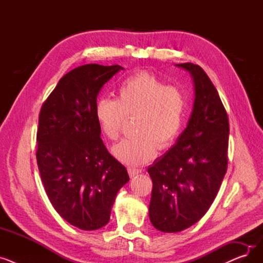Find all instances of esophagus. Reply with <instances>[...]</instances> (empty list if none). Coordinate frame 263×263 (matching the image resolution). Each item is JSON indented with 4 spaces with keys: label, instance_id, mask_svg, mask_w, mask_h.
<instances>
[{
    "label": "esophagus",
    "instance_id": "obj_1",
    "mask_svg": "<svg viewBox=\"0 0 263 263\" xmlns=\"http://www.w3.org/2000/svg\"><path fill=\"white\" fill-rule=\"evenodd\" d=\"M128 173H129V176L132 178V177H135V176H137L139 174H141V173H142V171H141V170H139V168L129 167V168H128Z\"/></svg>",
    "mask_w": 263,
    "mask_h": 263
}]
</instances>
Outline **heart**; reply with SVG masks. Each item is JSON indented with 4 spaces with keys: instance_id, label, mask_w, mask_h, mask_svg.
I'll return each mask as SVG.
<instances>
[{
    "instance_id": "heart-1",
    "label": "heart",
    "mask_w": 263,
    "mask_h": 263,
    "mask_svg": "<svg viewBox=\"0 0 263 263\" xmlns=\"http://www.w3.org/2000/svg\"><path fill=\"white\" fill-rule=\"evenodd\" d=\"M187 100L184 91L167 85L157 76L139 72L124 79L117 89V99L101 98L95 115L99 127L110 141H117L126 117H136V135L114 146L117 160L137 166L153 160L157 148H170L184 124Z\"/></svg>"
}]
</instances>
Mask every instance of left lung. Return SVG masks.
Listing matches in <instances>:
<instances>
[{"mask_svg": "<svg viewBox=\"0 0 263 263\" xmlns=\"http://www.w3.org/2000/svg\"><path fill=\"white\" fill-rule=\"evenodd\" d=\"M176 66L192 76L195 99L176 144L147 170L153 180L149 218L163 232L198 222L215 199L228 164L229 122L216 88L198 65Z\"/></svg>", "mask_w": 263, "mask_h": 263, "instance_id": "1", "label": "left lung"}]
</instances>
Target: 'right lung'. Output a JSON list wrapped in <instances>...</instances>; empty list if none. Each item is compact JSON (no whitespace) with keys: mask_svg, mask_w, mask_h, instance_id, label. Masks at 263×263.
<instances>
[{"mask_svg":"<svg viewBox=\"0 0 263 263\" xmlns=\"http://www.w3.org/2000/svg\"><path fill=\"white\" fill-rule=\"evenodd\" d=\"M123 68L87 64L66 73L41 106L36 159L49 200L82 230L105 226L118 191L129 181L105 148L96 119L97 96Z\"/></svg>","mask_w":263,"mask_h":263,"instance_id":"obj_1","label":"right lung"}]
</instances>
